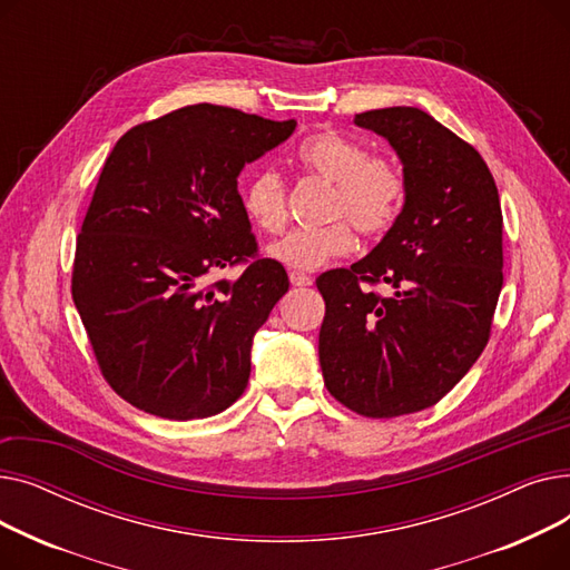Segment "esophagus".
Wrapping results in <instances>:
<instances>
[{"label": "esophagus", "mask_w": 570, "mask_h": 570, "mask_svg": "<svg viewBox=\"0 0 570 570\" xmlns=\"http://www.w3.org/2000/svg\"><path fill=\"white\" fill-rule=\"evenodd\" d=\"M288 279H291L293 286H312V284H314V279H312L309 275L297 273V269H293V273L288 275Z\"/></svg>", "instance_id": "obj_1"}]
</instances>
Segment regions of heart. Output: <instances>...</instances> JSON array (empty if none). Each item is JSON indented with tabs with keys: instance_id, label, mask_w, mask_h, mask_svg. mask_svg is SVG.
Returning <instances> with one entry per match:
<instances>
[{
	"instance_id": "1",
	"label": "heart",
	"mask_w": 570,
	"mask_h": 570,
	"mask_svg": "<svg viewBox=\"0 0 570 570\" xmlns=\"http://www.w3.org/2000/svg\"><path fill=\"white\" fill-rule=\"evenodd\" d=\"M295 161L307 175L333 185L325 217L335 219L323 228L293 230L269 245L267 254L291 269H316L353 249L355 237L348 222L365 237H383L391 230L406 200V179L385 157L333 129L307 136L295 149ZM247 217L265 233H279L288 222V189L279 173L256 170L243 189Z\"/></svg>"
}]
</instances>
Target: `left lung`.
Instances as JSON below:
<instances>
[{
  "label": "left lung",
  "instance_id": "obj_1",
  "mask_svg": "<svg viewBox=\"0 0 570 570\" xmlns=\"http://www.w3.org/2000/svg\"><path fill=\"white\" fill-rule=\"evenodd\" d=\"M395 147L406 200L363 261L327 269L318 333L323 381L346 409L395 417L434 406L490 340L503 286V217L478 149L421 108L355 115ZM387 283L391 298L375 286Z\"/></svg>",
  "mask_w": 570,
  "mask_h": 570
}]
</instances>
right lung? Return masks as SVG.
I'll return each mask as SVG.
<instances>
[{"label":"right lung","instance_id":"add662e5","mask_svg":"<svg viewBox=\"0 0 570 570\" xmlns=\"http://www.w3.org/2000/svg\"><path fill=\"white\" fill-rule=\"evenodd\" d=\"M293 129L295 119L198 104L115 142L76 243L71 295L104 379L136 409L191 421L245 393L254 335L288 277L258 256L237 175ZM237 264V281L208 282Z\"/></svg>","mask_w":570,"mask_h":570}]
</instances>
